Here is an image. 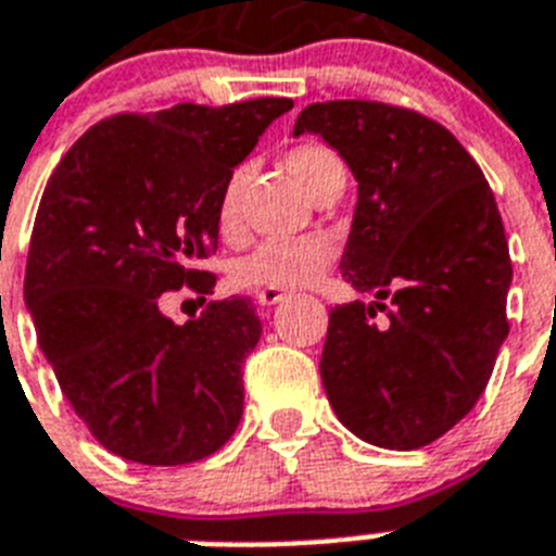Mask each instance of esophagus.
<instances>
[{"label":"esophagus","mask_w":556,"mask_h":556,"mask_svg":"<svg viewBox=\"0 0 556 556\" xmlns=\"http://www.w3.org/2000/svg\"><path fill=\"white\" fill-rule=\"evenodd\" d=\"M286 300V291H279V288H263V291H256V302L263 305V308H270V305H277V302Z\"/></svg>","instance_id":"esophagus-1"}]
</instances>
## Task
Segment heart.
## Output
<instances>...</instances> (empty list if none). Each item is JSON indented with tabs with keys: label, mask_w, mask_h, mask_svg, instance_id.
Masks as SVG:
<instances>
[{
	"label": "heart",
	"mask_w": 556,
	"mask_h": 556,
	"mask_svg": "<svg viewBox=\"0 0 556 556\" xmlns=\"http://www.w3.org/2000/svg\"><path fill=\"white\" fill-rule=\"evenodd\" d=\"M286 168L293 182L308 193L325 179V174L340 168L342 162L333 151L323 146H296L286 153ZM245 174L233 170L225 179L219 202H216V231L225 239H237L242 233V214H239V193H242ZM337 256V245L328 237H296L268 239L260 242L231 265V279L239 288H305L323 277Z\"/></svg>",
	"instance_id": "b5f03b06"
}]
</instances>
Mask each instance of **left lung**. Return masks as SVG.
Here are the masks:
<instances>
[{
  "mask_svg": "<svg viewBox=\"0 0 556 556\" xmlns=\"http://www.w3.org/2000/svg\"><path fill=\"white\" fill-rule=\"evenodd\" d=\"M356 179L340 270L359 293L328 314L319 374L333 414L359 440L410 451L477 405L508 337L511 256L480 165L451 130L408 108L340 99L296 116ZM389 323H370L381 300Z\"/></svg>",
  "mask_w": 556,
  "mask_h": 556,
  "instance_id": "8db88e82",
  "label": "left lung"
}]
</instances>
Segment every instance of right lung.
<instances>
[{
    "mask_svg": "<svg viewBox=\"0 0 556 556\" xmlns=\"http://www.w3.org/2000/svg\"><path fill=\"white\" fill-rule=\"evenodd\" d=\"M291 99L102 119L62 156L36 211L25 305L76 417L108 451L185 466L231 440L263 325L245 296L176 325L162 293H207L216 202Z\"/></svg>",
    "mask_w": 556,
    "mask_h": 556,
    "instance_id": "1",
    "label": "right lung"
}]
</instances>
